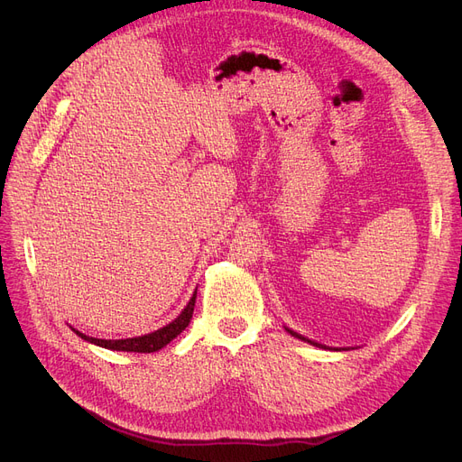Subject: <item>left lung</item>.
<instances>
[{
	"mask_svg": "<svg viewBox=\"0 0 462 462\" xmlns=\"http://www.w3.org/2000/svg\"><path fill=\"white\" fill-rule=\"evenodd\" d=\"M290 335H294V337H298V338H301V341H307V343H310V345H314V346H322V348H326L324 345H319V343H314V341H309V338H305V337H301V335H298V333H294L292 329H286Z\"/></svg>",
	"mask_w": 462,
	"mask_h": 462,
	"instance_id": "8db88e82",
	"label": "left lung"
}]
</instances>
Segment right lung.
Returning a JSON list of instances; mask_svg holds the SVG:
<instances>
[{
    "instance_id": "obj_1",
    "label": "right lung",
    "mask_w": 462,
    "mask_h": 462,
    "mask_svg": "<svg viewBox=\"0 0 462 462\" xmlns=\"http://www.w3.org/2000/svg\"><path fill=\"white\" fill-rule=\"evenodd\" d=\"M194 301H197V292L192 294L190 301L187 303V307L181 310L180 317L170 322L168 326L153 331V333H148V335H142V337H133V338H116V341H106V338H95V337H88L77 329L79 337H82L84 341L88 343H93L97 346H103V348H108V350H121V352H140V354H150V352H157L161 350L162 346H166L172 338H176L190 322L192 319V310H194Z\"/></svg>"
}]
</instances>
